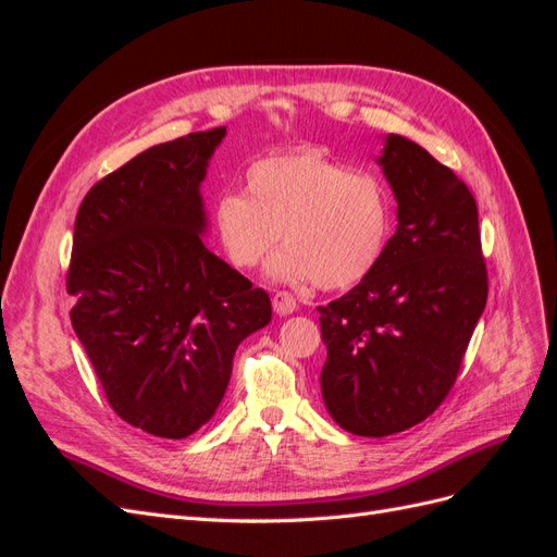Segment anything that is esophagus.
<instances>
[{
    "instance_id": "obj_1",
    "label": "esophagus",
    "mask_w": 557,
    "mask_h": 557,
    "mask_svg": "<svg viewBox=\"0 0 557 557\" xmlns=\"http://www.w3.org/2000/svg\"><path fill=\"white\" fill-rule=\"evenodd\" d=\"M272 307L278 315H290L297 311V299L290 293H276L272 297Z\"/></svg>"
}]
</instances>
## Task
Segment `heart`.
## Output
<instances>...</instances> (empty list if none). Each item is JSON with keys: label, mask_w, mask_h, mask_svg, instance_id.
<instances>
[{"label": "heart", "mask_w": 557, "mask_h": 557, "mask_svg": "<svg viewBox=\"0 0 557 557\" xmlns=\"http://www.w3.org/2000/svg\"><path fill=\"white\" fill-rule=\"evenodd\" d=\"M213 227L234 267H258L281 237L285 246L269 262V276L342 290L381 262L393 197L376 174L297 148L252 162L246 195L227 190L215 199Z\"/></svg>", "instance_id": "1"}]
</instances>
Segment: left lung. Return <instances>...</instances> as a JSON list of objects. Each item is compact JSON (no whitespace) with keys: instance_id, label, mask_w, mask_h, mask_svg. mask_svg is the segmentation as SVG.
<instances>
[{"instance_id":"1","label":"left lung","mask_w":557,"mask_h":557,"mask_svg":"<svg viewBox=\"0 0 557 557\" xmlns=\"http://www.w3.org/2000/svg\"><path fill=\"white\" fill-rule=\"evenodd\" d=\"M376 162L397 201V230L372 274L318 307L325 409L360 436L404 432L440 407L487 299L467 185L399 134H387Z\"/></svg>"}]
</instances>
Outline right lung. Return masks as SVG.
<instances>
[{"label": "right lung", "instance_id": "obj_1", "mask_svg": "<svg viewBox=\"0 0 557 557\" xmlns=\"http://www.w3.org/2000/svg\"><path fill=\"white\" fill-rule=\"evenodd\" d=\"M225 134L144 150L92 185L74 223V332L113 411L162 440L209 423L234 352L272 320L269 295L201 239V181Z\"/></svg>", "mask_w": 557, "mask_h": 557}]
</instances>
